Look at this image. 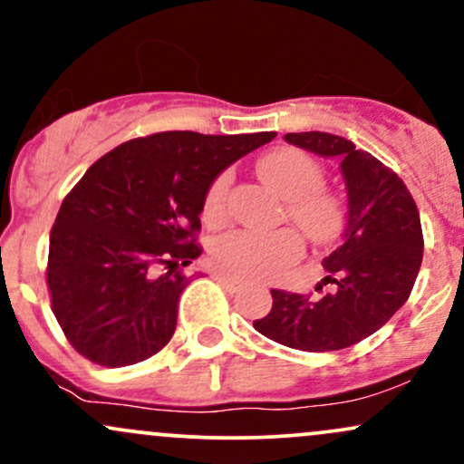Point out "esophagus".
I'll return each instance as SVG.
<instances>
[{
    "instance_id": "obj_1",
    "label": "esophagus",
    "mask_w": 464,
    "mask_h": 464,
    "mask_svg": "<svg viewBox=\"0 0 464 464\" xmlns=\"http://www.w3.org/2000/svg\"><path fill=\"white\" fill-rule=\"evenodd\" d=\"M214 279H216L218 284H220V285H225L228 292H236V290H239V281L231 279V276H227V275H220V273H216V275H214Z\"/></svg>"
}]
</instances>
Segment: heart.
Returning <instances> with one entry per match:
<instances>
[{
	"label": "heart",
	"mask_w": 464,
	"mask_h": 464,
	"mask_svg": "<svg viewBox=\"0 0 464 464\" xmlns=\"http://www.w3.org/2000/svg\"><path fill=\"white\" fill-rule=\"evenodd\" d=\"M257 172L266 188L285 200V214L314 244L334 239L343 220V207L332 191L323 189L324 172L310 154L284 148L259 159ZM228 174H220L202 198V218L209 225L225 216ZM303 242L295 228L275 233L228 231L209 246V262L216 270L236 279H270L301 255Z\"/></svg>",
	"instance_id": "b5f03b06"
}]
</instances>
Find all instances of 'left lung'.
I'll list each match as a JSON object with an SVG mask.
<instances>
[{
    "label": "left lung",
    "instance_id": "8db88e82",
    "mask_svg": "<svg viewBox=\"0 0 464 464\" xmlns=\"http://www.w3.org/2000/svg\"><path fill=\"white\" fill-rule=\"evenodd\" d=\"M284 140L318 157L338 159L347 225L338 246L323 259L329 273L323 284H334V290L318 299L273 290V310L253 324L292 349H347L384 327L412 292L423 259L417 202L391 168L344 137L312 130L287 132Z\"/></svg>",
    "mask_w": 464,
    "mask_h": 464
}]
</instances>
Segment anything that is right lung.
I'll return each instance as SVG.
<instances>
[{"mask_svg":"<svg viewBox=\"0 0 464 464\" xmlns=\"http://www.w3.org/2000/svg\"><path fill=\"white\" fill-rule=\"evenodd\" d=\"M275 137L154 132L84 172L58 209L47 257L52 312L80 355L117 369L169 343L189 284L180 266L202 253L196 233L207 189Z\"/></svg>","mask_w":464,"mask_h":464,"instance_id":"obj_1","label":"right lung"}]
</instances>
